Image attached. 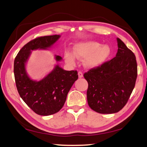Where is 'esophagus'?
Masks as SVG:
<instances>
[{
	"label": "esophagus",
	"instance_id": "1",
	"mask_svg": "<svg viewBox=\"0 0 147 147\" xmlns=\"http://www.w3.org/2000/svg\"><path fill=\"white\" fill-rule=\"evenodd\" d=\"M78 77H79L80 78H82V77H83V73H82L81 71H79L78 73Z\"/></svg>",
	"mask_w": 147,
	"mask_h": 147
}]
</instances>
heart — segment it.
Listing matches in <instances>:
<instances>
[{
    "label": "heart",
    "mask_w": 147,
    "mask_h": 147,
    "mask_svg": "<svg viewBox=\"0 0 147 147\" xmlns=\"http://www.w3.org/2000/svg\"><path fill=\"white\" fill-rule=\"evenodd\" d=\"M111 48L108 45H102L97 41H85L74 45L73 53L67 51L64 54L65 61L75 65L77 58L84 59V65L87 68L98 67L108 60L111 54Z\"/></svg>",
    "instance_id": "1"
}]
</instances>
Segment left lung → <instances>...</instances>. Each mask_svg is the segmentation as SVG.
Instances as JSON below:
<instances>
[{"instance_id": "obj_1", "label": "left lung", "mask_w": 147, "mask_h": 147, "mask_svg": "<svg viewBox=\"0 0 147 147\" xmlns=\"http://www.w3.org/2000/svg\"><path fill=\"white\" fill-rule=\"evenodd\" d=\"M115 58L84 74L88 82L89 106L103 114L118 112L126 105L138 76L136 56L119 38Z\"/></svg>"}]
</instances>
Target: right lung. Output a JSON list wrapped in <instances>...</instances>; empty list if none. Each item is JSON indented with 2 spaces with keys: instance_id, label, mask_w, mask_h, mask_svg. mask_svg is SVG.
I'll list each match as a JSON object with an SVG mask.
<instances>
[{
  "instance_id": "1",
  "label": "right lung",
  "mask_w": 147,
  "mask_h": 147,
  "mask_svg": "<svg viewBox=\"0 0 147 147\" xmlns=\"http://www.w3.org/2000/svg\"><path fill=\"white\" fill-rule=\"evenodd\" d=\"M60 35L39 37L26 43L20 50L14 61V76L17 91L29 108L39 115L47 116L60 110L67 96L78 78L76 71H65L58 64L40 80L28 76L26 65L32 51L48 50L60 38ZM56 61L62 58L55 55Z\"/></svg>"
}]
</instances>
